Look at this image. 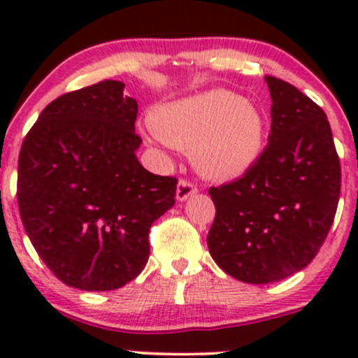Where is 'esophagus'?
I'll list each match as a JSON object with an SVG mask.
<instances>
[{"label":"esophagus","mask_w":358,"mask_h":358,"mask_svg":"<svg viewBox=\"0 0 358 358\" xmlns=\"http://www.w3.org/2000/svg\"><path fill=\"white\" fill-rule=\"evenodd\" d=\"M196 192H197V187L194 185L192 182H189V180H180L178 187H176V199L185 201L189 199L190 196H194Z\"/></svg>","instance_id":"esophagus-1"}]
</instances>
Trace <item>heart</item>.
I'll return each instance as SVG.
<instances>
[{"instance_id": "obj_1", "label": "heart", "mask_w": 358, "mask_h": 358, "mask_svg": "<svg viewBox=\"0 0 358 358\" xmlns=\"http://www.w3.org/2000/svg\"><path fill=\"white\" fill-rule=\"evenodd\" d=\"M152 138L192 149L202 175L216 180L243 176L265 149L262 110L227 90H209L162 103L154 110Z\"/></svg>"}]
</instances>
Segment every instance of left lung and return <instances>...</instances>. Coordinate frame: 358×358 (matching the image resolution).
<instances>
[{
	"instance_id": "1",
	"label": "left lung",
	"mask_w": 358,
	"mask_h": 358,
	"mask_svg": "<svg viewBox=\"0 0 358 358\" xmlns=\"http://www.w3.org/2000/svg\"><path fill=\"white\" fill-rule=\"evenodd\" d=\"M268 145L236 182L211 187L216 208L208 248L234 279L268 284L317 256L341 190V166L326 112L298 88L266 76Z\"/></svg>"
}]
</instances>
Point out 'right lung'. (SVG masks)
<instances>
[{
  "label": "right lung",
  "mask_w": 358,
  "mask_h": 358,
  "mask_svg": "<svg viewBox=\"0 0 358 358\" xmlns=\"http://www.w3.org/2000/svg\"><path fill=\"white\" fill-rule=\"evenodd\" d=\"M106 79L53 100L24 138L17 199L24 229L57 279L119 289L149 259L150 225L175 204L173 176L136 159L138 103Z\"/></svg>",
  "instance_id": "1"
}]
</instances>
